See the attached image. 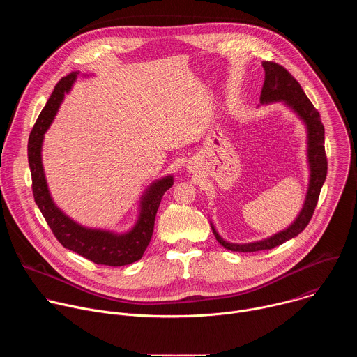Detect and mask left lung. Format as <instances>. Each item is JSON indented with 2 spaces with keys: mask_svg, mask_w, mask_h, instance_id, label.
Listing matches in <instances>:
<instances>
[{
  "mask_svg": "<svg viewBox=\"0 0 357 357\" xmlns=\"http://www.w3.org/2000/svg\"><path fill=\"white\" fill-rule=\"evenodd\" d=\"M266 72L264 84L260 94V105L271 103H284L291 112H294L298 119L307 128V157L310 167V182L307 196H305L303 206L296 216V219L284 230L267 237L264 240L252 243H230L226 241L215 229L211 222L213 234L216 240L227 250L252 252L261 250H271L294 237H296L305 227L308 226L314 211L317 208L318 197L322 189V185L326 179L328 161L325 155V128L321 121V116L314 105L303 93L301 84L294 79V76L284 69L281 65L274 62H263Z\"/></svg>",
  "mask_w": 357,
  "mask_h": 357,
  "instance_id": "obj_1",
  "label": "left lung"
}]
</instances>
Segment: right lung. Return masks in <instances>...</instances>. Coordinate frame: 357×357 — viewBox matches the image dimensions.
I'll return each mask as SVG.
<instances>
[{
  "instance_id": "right-lung-1",
  "label": "right lung",
  "mask_w": 357,
  "mask_h": 357,
  "mask_svg": "<svg viewBox=\"0 0 357 357\" xmlns=\"http://www.w3.org/2000/svg\"><path fill=\"white\" fill-rule=\"evenodd\" d=\"M77 76L79 72H72L59 80L31 131L28 141V162L32 176L33 197L47 226L63 247L80 254L82 257L96 264L110 267L127 266L138 261L146 250L152 231H154V222L161 199L174 185V176L167 175L157 179L144 190L139 197L137 222L124 233L82 226L55 205L42 165V144L45 132L52 124L65 94L70 91Z\"/></svg>"
}]
</instances>
